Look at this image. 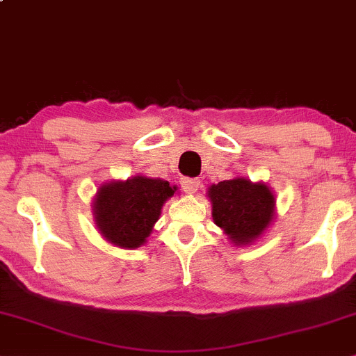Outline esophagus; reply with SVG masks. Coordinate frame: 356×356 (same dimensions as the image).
Masks as SVG:
<instances>
[{
  "instance_id": "esophagus-1",
  "label": "esophagus",
  "mask_w": 356,
  "mask_h": 356,
  "mask_svg": "<svg viewBox=\"0 0 356 356\" xmlns=\"http://www.w3.org/2000/svg\"><path fill=\"white\" fill-rule=\"evenodd\" d=\"M182 187L189 192V194H194V192H197L199 187H201V181H199V179H184Z\"/></svg>"
}]
</instances>
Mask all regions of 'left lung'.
Wrapping results in <instances>:
<instances>
[{"mask_svg": "<svg viewBox=\"0 0 356 356\" xmlns=\"http://www.w3.org/2000/svg\"><path fill=\"white\" fill-rule=\"evenodd\" d=\"M207 195L216 226L238 246L261 238L275 219V195L263 182L236 177L212 184Z\"/></svg>", "mask_w": 356, "mask_h": 356, "instance_id": "1", "label": "left lung"}]
</instances>
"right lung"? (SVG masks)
Segmentation results:
<instances>
[{"label":"right lung","mask_w":356,"mask_h":356,"mask_svg":"<svg viewBox=\"0 0 356 356\" xmlns=\"http://www.w3.org/2000/svg\"><path fill=\"white\" fill-rule=\"evenodd\" d=\"M175 191L177 187L167 181L144 175L104 184L93 201V218L100 234L113 246L140 248Z\"/></svg>","instance_id":"right-lung-1"}]
</instances>
